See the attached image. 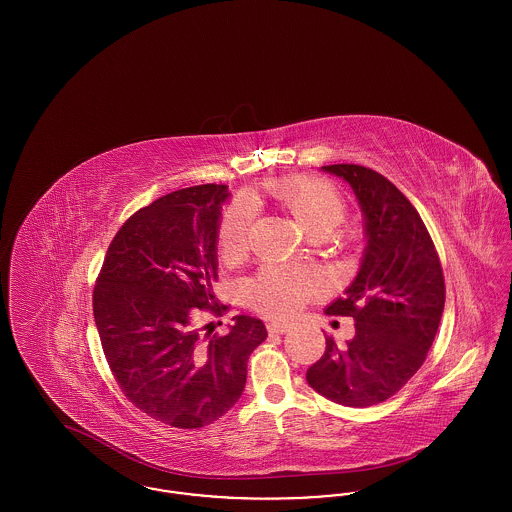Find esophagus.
<instances>
[{
  "instance_id": "esophagus-1",
  "label": "esophagus",
  "mask_w": 512,
  "mask_h": 512,
  "mask_svg": "<svg viewBox=\"0 0 512 512\" xmlns=\"http://www.w3.org/2000/svg\"><path fill=\"white\" fill-rule=\"evenodd\" d=\"M292 328V322L290 320H272L270 324H268V332H272V334H284V332H288Z\"/></svg>"
}]
</instances>
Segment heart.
Returning a JSON list of instances; mask_svg holds the SVG:
<instances>
[{
	"mask_svg": "<svg viewBox=\"0 0 512 512\" xmlns=\"http://www.w3.org/2000/svg\"><path fill=\"white\" fill-rule=\"evenodd\" d=\"M278 203L295 224L311 238H328L345 219L340 192L324 180L307 176L272 178L249 192L251 203ZM249 209L236 203L224 215L219 230L220 253L224 259H238L247 249ZM318 290L311 274L286 267H265L249 288L253 305L270 315H288L301 307Z\"/></svg>",
	"mask_w": 512,
	"mask_h": 512,
	"instance_id": "heart-1",
	"label": "heart"
}]
</instances>
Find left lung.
Returning <instances> with one entry per match:
<instances>
[{"mask_svg":"<svg viewBox=\"0 0 512 512\" xmlns=\"http://www.w3.org/2000/svg\"><path fill=\"white\" fill-rule=\"evenodd\" d=\"M322 171L345 180L363 213L365 249L355 280L328 315L353 317L355 336L309 366L307 382L345 407L390 399L422 366L438 334L445 284L434 242L411 201L388 178L361 165Z\"/></svg>","mask_w":512,"mask_h":512,"instance_id":"left-lung-1","label":"left lung"}]
</instances>
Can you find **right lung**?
<instances>
[{"instance_id": "right-lung-1", "label": "right lung", "mask_w": 512, "mask_h": 512, "mask_svg": "<svg viewBox=\"0 0 512 512\" xmlns=\"http://www.w3.org/2000/svg\"><path fill=\"white\" fill-rule=\"evenodd\" d=\"M224 184L159 197L122 224L94 290L105 359L124 395L174 428L219 420L242 397L247 359L267 338L261 318L238 315L226 336L201 338V309L220 315L217 280Z\"/></svg>"}]
</instances>
